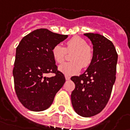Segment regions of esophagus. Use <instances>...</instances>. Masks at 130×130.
Segmentation results:
<instances>
[{
  "label": "esophagus",
  "instance_id": "34e87169",
  "mask_svg": "<svg viewBox=\"0 0 130 130\" xmlns=\"http://www.w3.org/2000/svg\"><path fill=\"white\" fill-rule=\"evenodd\" d=\"M65 79L67 80H68L70 79V76H67V75H65Z\"/></svg>",
  "mask_w": 130,
  "mask_h": 130
}]
</instances>
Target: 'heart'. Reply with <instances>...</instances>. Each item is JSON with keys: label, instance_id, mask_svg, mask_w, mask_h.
Returning <instances> with one entry per match:
<instances>
[{"label": "heart", "instance_id": "heart-1", "mask_svg": "<svg viewBox=\"0 0 130 130\" xmlns=\"http://www.w3.org/2000/svg\"><path fill=\"white\" fill-rule=\"evenodd\" d=\"M67 52H71L72 61L63 63L59 66V71L67 76H72L79 72L82 67L87 68L91 65L94 58V50L86 41L79 36H74L66 43V47L59 44L54 46L52 54L57 63H62Z\"/></svg>", "mask_w": 130, "mask_h": 130}]
</instances>
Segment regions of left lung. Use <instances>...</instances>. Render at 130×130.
Segmentation results:
<instances>
[{
    "label": "left lung",
    "mask_w": 130,
    "mask_h": 130,
    "mask_svg": "<svg viewBox=\"0 0 130 130\" xmlns=\"http://www.w3.org/2000/svg\"><path fill=\"white\" fill-rule=\"evenodd\" d=\"M84 35L92 41L94 58L83 74L71 78L75 84L71 100L78 115L91 117L104 109L110 98L116 80L118 54L111 41L103 36L93 33Z\"/></svg>",
    "instance_id": "obj_1"
}]
</instances>
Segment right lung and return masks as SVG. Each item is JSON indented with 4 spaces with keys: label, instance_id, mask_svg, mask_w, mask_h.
<instances>
[{
    "label": "right lung",
    "instance_id": "right-lung-1",
    "mask_svg": "<svg viewBox=\"0 0 130 130\" xmlns=\"http://www.w3.org/2000/svg\"><path fill=\"white\" fill-rule=\"evenodd\" d=\"M68 36L38 29L23 37L16 47L14 88L18 99L27 109L41 111L49 108L65 83V76L58 71L52 50ZM49 73L55 76L47 77Z\"/></svg>",
    "mask_w": 130,
    "mask_h": 130
}]
</instances>
